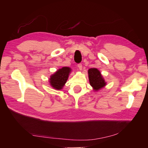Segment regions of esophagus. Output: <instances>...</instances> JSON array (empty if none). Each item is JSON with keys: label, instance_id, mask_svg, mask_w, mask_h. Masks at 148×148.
Instances as JSON below:
<instances>
[{"label": "esophagus", "instance_id": "34e87169", "mask_svg": "<svg viewBox=\"0 0 148 148\" xmlns=\"http://www.w3.org/2000/svg\"><path fill=\"white\" fill-rule=\"evenodd\" d=\"M78 68L79 70H82V64H79L78 65Z\"/></svg>", "mask_w": 148, "mask_h": 148}]
</instances>
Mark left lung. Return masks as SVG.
I'll use <instances>...</instances> for the list:
<instances>
[{
    "label": "left lung",
    "mask_w": 148,
    "mask_h": 148,
    "mask_svg": "<svg viewBox=\"0 0 148 148\" xmlns=\"http://www.w3.org/2000/svg\"><path fill=\"white\" fill-rule=\"evenodd\" d=\"M88 73L89 84L94 91H98L106 86L107 83L99 70L96 68H91L88 70Z\"/></svg>",
    "instance_id": "left-lung-1"
}]
</instances>
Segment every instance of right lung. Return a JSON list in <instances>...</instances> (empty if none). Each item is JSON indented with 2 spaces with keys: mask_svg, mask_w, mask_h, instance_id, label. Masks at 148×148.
Instances as JSON below:
<instances>
[{
  "mask_svg": "<svg viewBox=\"0 0 148 148\" xmlns=\"http://www.w3.org/2000/svg\"><path fill=\"white\" fill-rule=\"evenodd\" d=\"M71 71V69L68 66H63L58 69L51 75L49 79L51 86L57 90H60L64 86Z\"/></svg>",
  "mask_w": 148,
  "mask_h": 148,
  "instance_id": "right-lung-1",
  "label": "right lung"
}]
</instances>
